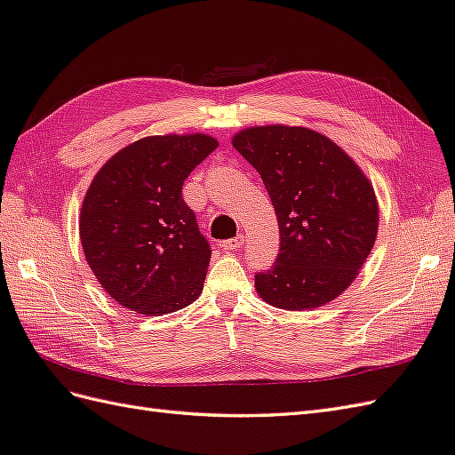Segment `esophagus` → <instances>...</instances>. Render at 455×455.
<instances>
[{
	"label": "esophagus",
	"mask_w": 455,
	"mask_h": 455,
	"mask_svg": "<svg viewBox=\"0 0 455 455\" xmlns=\"http://www.w3.org/2000/svg\"><path fill=\"white\" fill-rule=\"evenodd\" d=\"M242 243H243V236L238 235V236H235V238L225 240L223 243H220V246H223L225 251H236L238 248H242Z\"/></svg>",
	"instance_id": "1"
}]
</instances>
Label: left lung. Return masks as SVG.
<instances>
[{
    "mask_svg": "<svg viewBox=\"0 0 455 455\" xmlns=\"http://www.w3.org/2000/svg\"><path fill=\"white\" fill-rule=\"evenodd\" d=\"M232 146L261 174L278 220L281 248L255 290L271 306L304 311L352 284L377 238L379 205L355 163L304 126H255Z\"/></svg>",
    "mask_w": 455,
    "mask_h": 455,
    "instance_id": "1",
    "label": "left lung"
}]
</instances>
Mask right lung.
I'll return each mask as SVG.
<instances>
[{
  "label": "right lung",
  "instance_id": "add662e5",
  "mask_svg": "<svg viewBox=\"0 0 455 455\" xmlns=\"http://www.w3.org/2000/svg\"><path fill=\"white\" fill-rule=\"evenodd\" d=\"M217 148L205 134L148 136L100 169L80 213V240L106 292L144 315H165L200 296L212 246L182 184Z\"/></svg>",
  "mask_w": 455,
  "mask_h": 455
}]
</instances>
